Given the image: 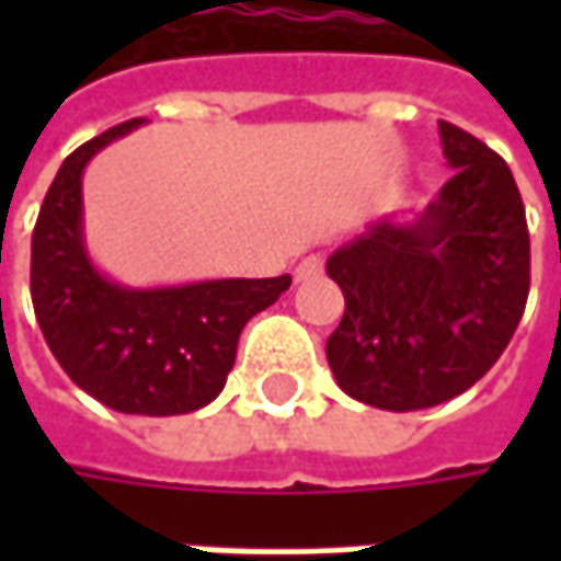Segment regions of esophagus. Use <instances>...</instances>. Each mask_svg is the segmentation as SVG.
Listing matches in <instances>:
<instances>
[{
    "instance_id": "esophagus-1",
    "label": "esophagus",
    "mask_w": 561,
    "mask_h": 561,
    "mask_svg": "<svg viewBox=\"0 0 561 561\" xmlns=\"http://www.w3.org/2000/svg\"><path fill=\"white\" fill-rule=\"evenodd\" d=\"M321 271H324V259H321V255H306V259L296 265V280H314Z\"/></svg>"
}]
</instances>
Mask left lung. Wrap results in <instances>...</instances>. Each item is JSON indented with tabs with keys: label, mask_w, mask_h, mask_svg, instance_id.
<instances>
[{
	"label": "left lung",
	"mask_w": 561,
	"mask_h": 561,
	"mask_svg": "<svg viewBox=\"0 0 561 561\" xmlns=\"http://www.w3.org/2000/svg\"><path fill=\"white\" fill-rule=\"evenodd\" d=\"M453 178L409 221L380 218L328 259L346 312L328 336L343 393L387 412L465 393L515 334L530 290L525 203L508 164L440 121Z\"/></svg>",
	"instance_id": "8db88e82"
}]
</instances>
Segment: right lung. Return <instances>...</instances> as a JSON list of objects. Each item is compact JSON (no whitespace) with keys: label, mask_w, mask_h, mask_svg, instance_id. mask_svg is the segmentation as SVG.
<instances>
[{"label":"right lung","mask_w":561,"mask_h":561,"mask_svg":"<svg viewBox=\"0 0 561 561\" xmlns=\"http://www.w3.org/2000/svg\"><path fill=\"white\" fill-rule=\"evenodd\" d=\"M124 121L75 149L55 174L31 240V296L53 356L80 390L124 415H186L225 390L240 331L290 287L225 277L181 287H124L83 243V171L99 149L137 130Z\"/></svg>","instance_id":"1"}]
</instances>
